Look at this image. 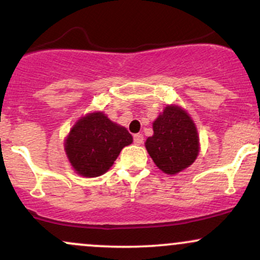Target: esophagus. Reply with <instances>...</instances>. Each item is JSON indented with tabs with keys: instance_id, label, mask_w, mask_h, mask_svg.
Here are the masks:
<instances>
[{
	"instance_id": "esophagus-1",
	"label": "esophagus",
	"mask_w": 260,
	"mask_h": 260,
	"mask_svg": "<svg viewBox=\"0 0 260 260\" xmlns=\"http://www.w3.org/2000/svg\"><path fill=\"white\" fill-rule=\"evenodd\" d=\"M133 139H134V144H137V145L143 144V142H144V137H143V134H140V133L134 134Z\"/></svg>"
}]
</instances>
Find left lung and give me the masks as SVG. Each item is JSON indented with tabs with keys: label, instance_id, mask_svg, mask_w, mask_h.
I'll return each mask as SVG.
<instances>
[{
	"label": "left lung",
	"instance_id": "1",
	"mask_svg": "<svg viewBox=\"0 0 260 260\" xmlns=\"http://www.w3.org/2000/svg\"><path fill=\"white\" fill-rule=\"evenodd\" d=\"M154 134L145 142L155 165L168 175L189 168L199 154V136L194 121L178 105L165 106L153 122Z\"/></svg>",
	"mask_w": 260,
	"mask_h": 260
}]
</instances>
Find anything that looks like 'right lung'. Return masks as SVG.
Instances as JSON below:
<instances>
[{
  "instance_id": "obj_1",
  "label": "right lung",
  "mask_w": 260,
  "mask_h": 260,
  "mask_svg": "<svg viewBox=\"0 0 260 260\" xmlns=\"http://www.w3.org/2000/svg\"><path fill=\"white\" fill-rule=\"evenodd\" d=\"M133 137L103 111L89 112L77 120L64 139V151L74 171L83 177H98L113 165Z\"/></svg>"
}]
</instances>
